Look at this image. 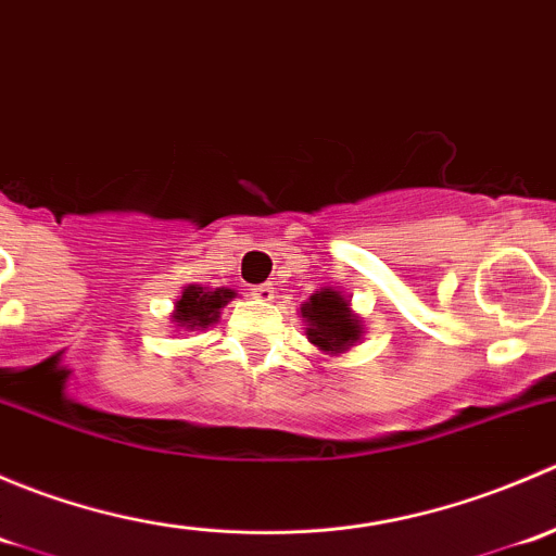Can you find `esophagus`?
Masks as SVG:
<instances>
[{"mask_svg":"<svg viewBox=\"0 0 556 556\" xmlns=\"http://www.w3.org/2000/svg\"><path fill=\"white\" fill-rule=\"evenodd\" d=\"M252 295H255L257 301H271L274 299V288L271 285H255V288H252Z\"/></svg>","mask_w":556,"mask_h":556,"instance_id":"34e87169","label":"esophagus"}]
</instances>
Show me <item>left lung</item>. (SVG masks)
<instances>
[{
  "mask_svg": "<svg viewBox=\"0 0 556 556\" xmlns=\"http://www.w3.org/2000/svg\"><path fill=\"white\" fill-rule=\"evenodd\" d=\"M301 314L309 323V339L325 352H344L361 339V319L350 312V304L336 290L325 288L314 293Z\"/></svg>",
  "mask_w": 556,
  "mask_h": 556,
  "instance_id": "1",
  "label": "left lung"
}]
</instances>
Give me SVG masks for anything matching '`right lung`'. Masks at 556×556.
I'll return each instance as SVG.
<instances>
[{
	"instance_id": "1",
	"label": "right lung",
	"mask_w": 556,
	"mask_h": 556,
	"mask_svg": "<svg viewBox=\"0 0 556 556\" xmlns=\"http://www.w3.org/2000/svg\"><path fill=\"white\" fill-rule=\"evenodd\" d=\"M233 290L217 288V290H204V288H185L182 299L177 301V312H174V323H179L182 328H206L217 319L223 306L233 299Z\"/></svg>"
}]
</instances>
